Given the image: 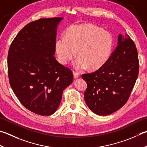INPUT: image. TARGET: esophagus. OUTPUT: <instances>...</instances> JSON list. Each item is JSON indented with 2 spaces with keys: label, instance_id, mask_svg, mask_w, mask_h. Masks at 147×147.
Returning <instances> with one entry per match:
<instances>
[{
  "label": "esophagus",
  "instance_id": "1",
  "mask_svg": "<svg viewBox=\"0 0 147 147\" xmlns=\"http://www.w3.org/2000/svg\"><path fill=\"white\" fill-rule=\"evenodd\" d=\"M73 75H74V78H78L79 77V74L76 73V72H73Z\"/></svg>",
  "mask_w": 147,
  "mask_h": 147
}]
</instances>
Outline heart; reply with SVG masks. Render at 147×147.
<instances>
[{"instance_id":"obj_1","label":"heart","mask_w":147,"mask_h":147,"mask_svg":"<svg viewBox=\"0 0 147 147\" xmlns=\"http://www.w3.org/2000/svg\"><path fill=\"white\" fill-rule=\"evenodd\" d=\"M113 37L110 33L93 24L72 25L65 36L55 43L59 62L67 64L77 55L74 66L78 69L87 67L96 70L101 67L110 57L113 48Z\"/></svg>"}]
</instances>
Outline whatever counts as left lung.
Returning <instances> with one entry per match:
<instances>
[{"label": "left lung", "instance_id": "1", "mask_svg": "<svg viewBox=\"0 0 147 147\" xmlns=\"http://www.w3.org/2000/svg\"><path fill=\"white\" fill-rule=\"evenodd\" d=\"M139 73L138 51L127 34H119L117 46L99 69L82 74L87 83L84 99L99 115H108L127 102Z\"/></svg>", "mask_w": 147, "mask_h": 147}]
</instances>
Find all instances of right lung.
<instances>
[{
	"instance_id": "add662e5",
	"label": "right lung",
	"mask_w": 147,
	"mask_h": 147,
	"mask_svg": "<svg viewBox=\"0 0 147 147\" xmlns=\"http://www.w3.org/2000/svg\"><path fill=\"white\" fill-rule=\"evenodd\" d=\"M63 18H41L20 30L10 46L8 76L23 106L34 113H54L64 89L73 80L72 71L57 62V27Z\"/></svg>"
}]
</instances>
